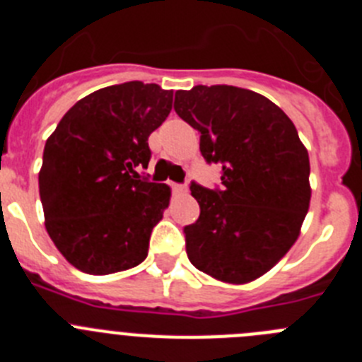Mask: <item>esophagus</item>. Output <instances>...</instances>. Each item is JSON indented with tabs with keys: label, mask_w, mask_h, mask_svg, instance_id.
<instances>
[{
	"label": "esophagus",
	"mask_w": 362,
	"mask_h": 362,
	"mask_svg": "<svg viewBox=\"0 0 362 362\" xmlns=\"http://www.w3.org/2000/svg\"><path fill=\"white\" fill-rule=\"evenodd\" d=\"M170 188L174 194H185L187 192V185L183 183H170Z\"/></svg>",
	"instance_id": "1"
}]
</instances>
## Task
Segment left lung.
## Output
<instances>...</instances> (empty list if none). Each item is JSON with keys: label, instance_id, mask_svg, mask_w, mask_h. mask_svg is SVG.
Returning <instances> with one entry per match:
<instances>
[{"label": "left lung", "instance_id": "obj_1", "mask_svg": "<svg viewBox=\"0 0 362 362\" xmlns=\"http://www.w3.org/2000/svg\"><path fill=\"white\" fill-rule=\"evenodd\" d=\"M174 110L199 132L221 187L190 183L199 203L185 226L190 263L226 283H248L292 248L310 204V159L290 117L270 99L232 85L175 92Z\"/></svg>", "mask_w": 362, "mask_h": 362}]
</instances>
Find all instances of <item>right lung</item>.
Returning a JSON list of instances; mask_svg holds the SVG:
<instances>
[{
	"instance_id": "add662e5",
	"label": "right lung",
	"mask_w": 362,
	"mask_h": 362,
	"mask_svg": "<svg viewBox=\"0 0 362 362\" xmlns=\"http://www.w3.org/2000/svg\"><path fill=\"white\" fill-rule=\"evenodd\" d=\"M170 110L172 90L153 83L105 86L79 99L45 143V226L78 270L107 276L145 261L170 188L137 168L148 166V136Z\"/></svg>"
}]
</instances>
